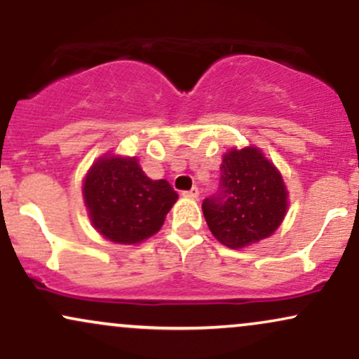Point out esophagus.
<instances>
[{
	"label": "esophagus",
	"instance_id": "obj_1",
	"mask_svg": "<svg viewBox=\"0 0 359 359\" xmlns=\"http://www.w3.org/2000/svg\"><path fill=\"white\" fill-rule=\"evenodd\" d=\"M182 196L187 197V199H197V197H199V189L192 187L191 191H184Z\"/></svg>",
	"mask_w": 359,
	"mask_h": 359
}]
</instances>
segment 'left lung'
I'll list each match as a JSON object with an SVG mask.
<instances>
[{
    "mask_svg": "<svg viewBox=\"0 0 359 359\" xmlns=\"http://www.w3.org/2000/svg\"><path fill=\"white\" fill-rule=\"evenodd\" d=\"M288 209V191L280 170L258 147L229 148L222 155L216 196L203 203L212 236L241 250L273 234Z\"/></svg>",
    "mask_w": 359,
    "mask_h": 359,
    "instance_id": "left-lung-1",
    "label": "left lung"
}]
</instances>
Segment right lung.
I'll use <instances>...</instances> for the list:
<instances>
[{
	"label": "right lung",
	"mask_w": 359,
	"mask_h": 359,
	"mask_svg": "<svg viewBox=\"0 0 359 359\" xmlns=\"http://www.w3.org/2000/svg\"><path fill=\"white\" fill-rule=\"evenodd\" d=\"M82 197L94 229L118 245H138L158 233L179 199L167 180L148 179L137 156L111 151L90 165Z\"/></svg>",
	"instance_id": "right-lung-1"
}]
</instances>
